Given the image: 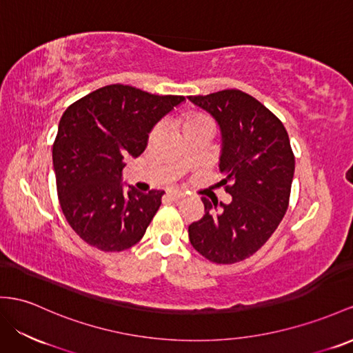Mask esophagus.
<instances>
[{"label":"esophagus","mask_w":353,"mask_h":353,"mask_svg":"<svg viewBox=\"0 0 353 353\" xmlns=\"http://www.w3.org/2000/svg\"><path fill=\"white\" fill-rule=\"evenodd\" d=\"M168 196L171 198V200H174V201H177V200H180V198H185V192H182V191H168Z\"/></svg>","instance_id":"34e87169"}]
</instances>
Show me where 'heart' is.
Returning a JSON list of instances; mask_svg holds the SVG:
<instances>
[{
	"label": "heart",
	"instance_id": "obj_1",
	"mask_svg": "<svg viewBox=\"0 0 353 353\" xmlns=\"http://www.w3.org/2000/svg\"><path fill=\"white\" fill-rule=\"evenodd\" d=\"M179 126L186 134L192 130L201 128V126H212V122L209 117L203 113H185L183 116H180ZM155 134H157V130L152 132V135H155Z\"/></svg>",
	"mask_w": 353,
	"mask_h": 353
}]
</instances>
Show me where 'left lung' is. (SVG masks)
<instances>
[{
  "mask_svg": "<svg viewBox=\"0 0 353 353\" xmlns=\"http://www.w3.org/2000/svg\"><path fill=\"white\" fill-rule=\"evenodd\" d=\"M188 98L219 125V183L232 196L228 204L203 196L204 216L189 225V240L212 263H239L265 245L288 210L295 171L289 135L277 116L239 89Z\"/></svg>",
  "mask_w": 353,
  "mask_h": 353,
  "instance_id": "obj_1",
  "label": "left lung"
}]
</instances>
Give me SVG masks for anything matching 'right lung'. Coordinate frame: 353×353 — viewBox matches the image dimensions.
<instances>
[{
    "label": "right lung",
    "instance_id": "right-lung-1",
    "mask_svg": "<svg viewBox=\"0 0 353 353\" xmlns=\"http://www.w3.org/2000/svg\"><path fill=\"white\" fill-rule=\"evenodd\" d=\"M185 101L128 85L99 88L62 114L52 158L62 213L77 236L104 252L132 248L157 214L164 191H123L126 158H137L149 132Z\"/></svg>",
    "mask_w": 353,
    "mask_h": 353
}]
</instances>
